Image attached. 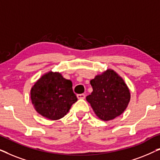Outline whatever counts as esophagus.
Segmentation results:
<instances>
[{"label": "esophagus", "instance_id": "obj_1", "mask_svg": "<svg viewBox=\"0 0 160 160\" xmlns=\"http://www.w3.org/2000/svg\"><path fill=\"white\" fill-rule=\"evenodd\" d=\"M77 98H78V99H84L85 95H84V94H78Z\"/></svg>", "mask_w": 160, "mask_h": 160}]
</instances>
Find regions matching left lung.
<instances>
[{
	"instance_id": "left-lung-1",
	"label": "left lung",
	"mask_w": 160,
	"mask_h": 160,
	"mask_svg": "<svg viewBox=\"0 0 160 160\" xmlns=\"http://www.w3.org/2000/svg\"><path fill=\"white\" fill-rule=\"evenodd\" d=\"M92 92L86 99L96 116L103 121L112 120L124 112L130 92L123 78L112 69L98 74L90 81Z\"/></svg>"
}]
</instances>
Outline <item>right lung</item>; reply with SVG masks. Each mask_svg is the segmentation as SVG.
<instances>
[{"mask_svg": "<svg viewBox=\"0 0 160 160\" xmlns=\"http://www.w3.org/2000/svg\"><path fill=\"white\" fill-rule=\"evenodd\" d=\"M71 80L59 72L49 71L41 76L30 89V99L37 112L51 120L64 117L77 98Z\"/></svg>", "mask_w": 160, "mask_h": 160, "instance_id": "add662e5", "label": "right lung"}]
</instances>
